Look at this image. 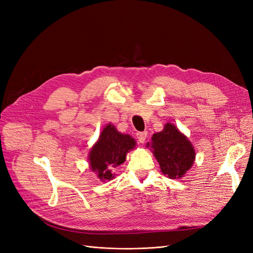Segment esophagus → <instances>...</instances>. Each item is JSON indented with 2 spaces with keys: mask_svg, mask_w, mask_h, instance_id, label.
I'll use <instances>...</instances> for the list:
<instances>
[{
  "mask_svg": "<svg viewBox=\"0 0 253 253\" xmlns=\"http://www.w3.org/2000/svg\"><path fill=\"white\" fill-rule=\"evenodd\" d=\"M147 136H148V132H138V133H136V137H137V139H138V141L139 142H141V143H143L144 141H145V138H147Z\"/></svg>",
  "mask_w": 253,
  "mask_h": 253,
  "instance_id": "esophagus-1",
  "label": "esophagus"
}]
</instances>
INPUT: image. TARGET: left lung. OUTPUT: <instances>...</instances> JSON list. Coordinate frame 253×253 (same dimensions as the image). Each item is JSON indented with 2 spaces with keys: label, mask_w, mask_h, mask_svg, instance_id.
Returning <instances> with one entry per match:
<instances>
[{
  "label": "left lung",
  "mask_w": 253,
  "mask_h": 253,
  "mask_svg": "<svg viewBox=\"0 0 253 253\" xmlns=\"http://www.w3.org/2000/svg\"><path fill=\"white\" fill-rule=\"evenodd\" d=\"M147 147L152 148L162 172L172 179L182 177L194 163L192 144L174 125L167 124L162 132L153 135Z\"/></svg>",
  "instance_id": "8db88e82"
}]
</instances>
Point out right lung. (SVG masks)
Instances as JSON below:
<instances>
[{
    "instance_id": "1",
    "label": "right lung",
    "mask_w": 253,
    "mask_h": 253,
    "mask_svg": "<svg viewBox=\"0 0 253 253\" xmlns=\"http://www.w3.org/2000/svg\"><path fill=\"white\" fill-rule=\"evenodd\" d=\"M135 140L127 134L119 133L111 124L99 136V140L89 153V165L101 180H111L113 171L126 162V155L135 147Z\"/></svg>"
}]
</instances>
